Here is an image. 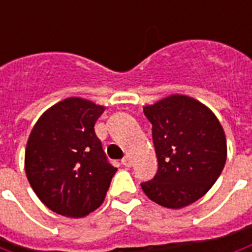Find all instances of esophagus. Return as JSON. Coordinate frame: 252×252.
<instances>
[{
  "mask_svg": "<svg viewBox=\"0 0 252 252\" xmlns=\"http://www.w3.org/2000/svg\"><path fill=\"white\" fill-rule=\"evenodd\" d=\"M121 164H123V166H126V167H131L132 166L131 157H126V158L121 159Z\"/></svg>",
  "mask_w": 252,
  "mask_h": 252,
  "instance_id": "34e87169",
  "label": "esophagus"
}]
</instances>
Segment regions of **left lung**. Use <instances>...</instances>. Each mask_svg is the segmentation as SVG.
I'll return each mask as SVG.
<instances>
[{"label":"left lung","instance_id":"left-lung-1","mask_svg":"<svg viewBox=\"0 0 252 252\" xmlns=\"http://www.w3.org/2000/svg\"><path fill=\"white\" fill-rule=\"evenodd\" d=\"M153 124L158 171L142 182L150 200L166 208H184L201 198L221 174L227 142L212 110L186 95H170L143 108Z\"/></svg>","mask_w":252,"mask_h":252}]
</instances>
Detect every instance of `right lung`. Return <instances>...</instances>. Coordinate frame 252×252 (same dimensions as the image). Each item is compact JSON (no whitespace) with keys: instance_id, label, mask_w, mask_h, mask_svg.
<instances>
[{"instance_id":"add662e5","label":"right lung","mask_w":252,"mask_h":252,"mask_svg":"<svg viewBox=\"0 0 252 252\" xmlns=\"http://www.w3.org/2000/svg\"><path fill=\"white\" fill-rule=\"evenodd\" d=\"M104 110L88 99L66 98L44 112L31 132L25 173L52 212L82 217L104 202L117 171L94 132Z\"/></svg>"}]
</instances>
